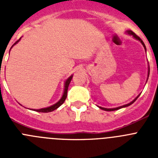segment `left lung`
<instances>
[{
  "label": "left lung",
  "mask_w": 158,
  "mask_h": 158,
  "mask_svg": "<svg viewBox=\"0 0 158 158\" xmlns=\"http://www.w3.org/2000/svg\"><path fill=\"white\" fill-rule=\"evenodd\" d=\"M128 33V34L129 35H132L134 36V37L135 38V39H136V40H139V41L141 42V43H142V44L143 46H144V47H145V49H146V46H145V44H144V43H143V41H142V40H141L140 39V37H139V36L137 35L136 34H135V32H133L132 31H127ZM149 75H150V67H149V73H148V77H149ZM140 96V95H139V96H137L136 98L135 99V100H133V101L132 102H131V103H129V104H126V105H123V106H121V107H115V108H104V107H100V109H102V110H104V111H115V110H118V109H120V108H122V107H127V106H130L131 105V104H132L134 103V102L135 101V100H137V99L139 98V96Z\"/></svg>",
  "instance_id": "obj_1"
}]
</instances>
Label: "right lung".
<instances>
[{
	"label": "right lung",
	"mask_w": 158,
	"mask_h": 158,
	"mask_svg": "<svg viewBox=\"0 0 158 158\" xmlns=\"http://www.w3.org/2000/svg\"><path fill=\"white\" fill-rule=\"evenodd\" d=\"M19 40H20V39H19ZM19 40H17V41H16V43H14V45H15L16 43H17V42H19ZM72 77H73V76L69 77L68 78V79H67V80H66V81H65V89H64L63 96H62V98H61V100H60L58 102V103H56V104H54V105L51 106V107H46V108H41V109H37V110H35V111H39V112H51V111H54V110L57 109L58 107H59L60 106L62 105V104H63L64 102H65V99H66L67 92H68V88H69V83H70L71 80H72Z\"/></svg>",
	"instance_id": "obj_1"
}]
</instances>
